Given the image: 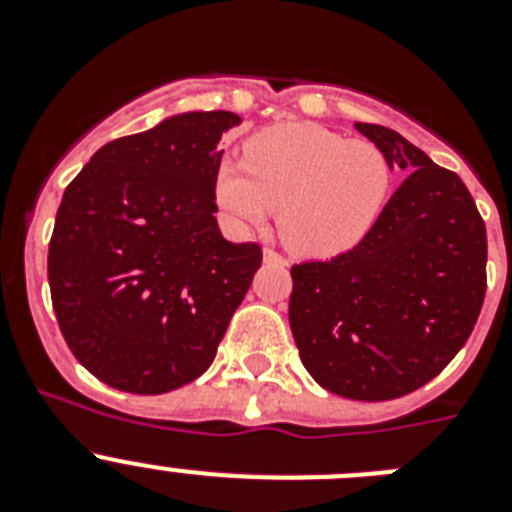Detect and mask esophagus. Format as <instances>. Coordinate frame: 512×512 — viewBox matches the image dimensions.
Wrapping results in <instances>:
<instances>
[{
  "label": "esophagus",
  "mask_w": 512,
  "mask_h": 512,
  "mask_svg": "<svg viewBox=\"0 0 512 512\" xmlns=\"http://www.w3.org/2000/svg\"><path fill=\"white\" fill-rule=\"evenodd\" d=\"M264 261L266 264H277V266H287V259H284L282 253L271 251V248H266L264 251Z\"/></svg>",
  "instance_id": "esophagus-1"
}]
</instances>
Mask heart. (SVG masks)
I'll list each match as a JSON object with an SVG mask.
<instances>
[{
	"label": "heart",
	"instance_id": "b5f03b06",
	"mask_svg": "<svg viewBox=\"0 0 512 512\" xmlns=\"http://www.w3.org/2000/svg\"><path fill=\"white\" fill-rule=\"evenodd\" d=\"M390 161L369 140H346L315 122H282L243 146V164L215 171V200L235 228L266 223L279 207V235L300 256L351 251L382 215Z\"/></svg>",
	"mask_w": 512,
	"mask_h": 512
}]
</instances>
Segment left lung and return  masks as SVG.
Segmentation results:
<instances>
[{
  "label": "left lung",
  "instance_id": "left-lung-1",
  "mask_svg": "<svg viewBox=\"0 0 512 512\" xmlns=\"http://www.w3.org/2000/svg\"><path fill=\"white\" fill-rule=\"evenodd\" d=\"M354 128L405 179L359 246L292 266L289 328L320 387L382 402L431 382L467 343L485 302L487 233L454 171L395 130Z\"/></svg>",
  "mask_w": 512,
  "mask_h": 512
}]
</instances>
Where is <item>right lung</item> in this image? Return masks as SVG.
I'll list each match as a JSON object with an SVG mask.
<instances>
[{"mask_svg":"<svg viewBox=\"0 0 512 512\" xmlns=\"http://www.w3.org/2000/svg\"><path fill=\"white\" fill-rule=\"evenodd\" d=\"M235 112H182L99 148L63 192L48 282L71 354L99 382L164 395L212 364L261 266L225 241L215 171Z\"/></svg>","mask_w":512,"mask_h":512,"instance_id":"right-lung-1","label":"right lung"}]
</instances>
